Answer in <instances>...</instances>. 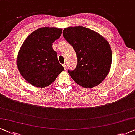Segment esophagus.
Wrapping results in <instances>:
<instances>
[{"label": "esophagus", "mask_w": 135, "mask_h": 135, "mask_svg": "<svg viewBox=\"0 0 135 135\" xmlns=\"http://www.w3.org/2000/svg\"><path fill=\"white\" fill-rule=\"evenodd\" d=\"M63 68H64V69H65V70H66V68H67V66H66V64H63Z\"/></svg>", "instance_id": "obj_1"}]
</instances>
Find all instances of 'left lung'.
Segmentation results:
<instances>
[{
	"label": "left lung",
	"mask_w": 135,
	"mask_h": 135,
	"mask_svg": "<svg viewBox=\"0 0 135 135\" xmlns=\"http://www.w3.org/2000/svg\"><path fill=\"white\" fill-rule=\"evenodd\" d=\"M63 35L77 55L75 69L68 73L83 88L98 86L110 70L112 54L108 41L99 33L81 26L65 28Z\"/></svg>",
	"instance_id": "1"
}]
</instances>
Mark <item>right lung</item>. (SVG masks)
Masks as SVG:
<instances>
[{"mask_svg": "<svg viewBox=\"0 0 135 135\" xmlns=\"http://www.w3.org/2000/svg\"><path fill=\"white\" fill-rule=\"evenodd\" d=\"M61 28L43 27L32 32L23 43L17 57V66L23 78L37 88L54 81L64 68L59 63L52 43L59 38Z\"/></svg>", "mask_w": 135, "mask_h": 135, "instance_id": "add662e5", "label": "right lung"}]
</instances>
